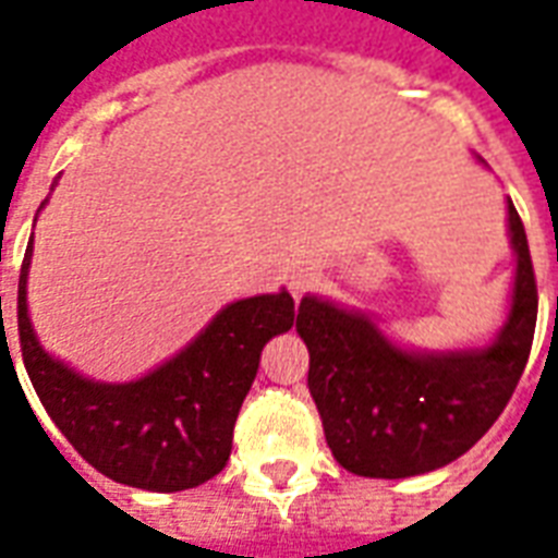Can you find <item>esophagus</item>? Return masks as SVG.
<instances>
[{
  "label": "esophagus",
  "instance_id": "obj_1",
  "mask_svg": "<svg viewBox=\"0 0 558 558\" xmlns=\"http://www.w3.org/2000/svg\"><path fill=\"white\" fill-rule=\"evenodd\" d=\"M314 280H316V266H314V263H302V266L292 268V275H290L292 295L299 299L302 292H307V290H311V287H314Z\"/></svg>",
  "mask_w": 558,
  "mask_h": 558
}]
</instances>
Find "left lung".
<instances>
[{
	"label": "left lung",
	"mask_w": 558,
	"mask_h": 558,
	"mask_svg": "<svg viewBox=\"0 0 558 558\" xmlns=\"http://www.w3.org/2000/svg\"><path fill=\"white\" fill-rule=\"evenodd\" d=\"M517 254L511 311L490 347L410 352L371 316L304 295L295 331L311 352L307 388L340 466L364 478H410L466 454L502 415L529 362L538 287L526 230L508 199Z\"/></svg>",
	"instance_id": "8db88e82"
}]
</instances>
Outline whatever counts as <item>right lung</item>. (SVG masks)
Masks as SVG:
<instances>
[{
  "mask_svg": "<svg viewBox=\"0 0 558 558\" xmlns=\"http://www.w3.org/2000/svg\"><path fill=\"white\" fill-rule=\"evenodd\" d=\"M29 259L32 242L17 283L20 352L41 407L77 454L140 490L175 493L215 478L230 460L232 427L254 386L259 352L295 323L290 292L227 304L175 359L116 386L92 383L41 350L26 307ZM0 350H8L5 338Z\"/></svg>",
  "mask_w": 558,
  "mask_h": 558,
  "instance_id": "right-lung-1",
  "label": "right lung"
}]
</instances>
